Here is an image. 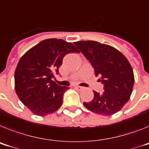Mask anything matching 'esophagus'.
<instances>
[{
    "mask_svg": "<svg viewBox=\"0 0 149 149\" xmlns=\"http://www.w3.org/2000/svg\"><path fill=\"white\" fill-rule=\"evenodd\" d=\"M75 89L77 90H78V91H81V90H82L84 89V87H80V86H76L75 87Z\"/></svg>",
    "mask_w": 149,
    "mask_h": 149,
    "instance_id": "obj_1",
    "label": "esophagus"
}]
</instances>
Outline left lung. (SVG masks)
I'll use <instances>...</instances> for the list:
<instances>
[{
  "instance_id": "8db88e82",
  "label": "left lung",
  "mask_w": 149,
  "mask_h": 149,
  "mask_svg": "<svg viewBox=\"0 0 149 149\" xmlns=\"http://www.w3.org/2000/svg\"><path fill=\"white\" fill-rule=\"evenodd\" d=\"M90 62L96 77L104 85V92L94 91V97L84 102L96 114L109 116L119 111L131 96L134 75L127 59L111 46L93 40L74 43Z\"/></svg>"
}]
</instances>
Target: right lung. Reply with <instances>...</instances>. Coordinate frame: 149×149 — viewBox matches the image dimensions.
I'll list each match as a JSON object with an SVG mask.
<instances>
[{"label": "right lung", "mask_w": 149, "mask_h": 149, "mask_svg": "<svg viewBox=\"0 0 149 149\" xmlns=\"http://www.w3.org/2000/svg\"><path fill=\"white\" fill-rule=\"evenodd\" d=\"M77 52L72 43L50 38L38 43L21 57L15 71V90L34 114L45 116L62 105L63 95L69 87L59 86L53 78L59 74L65 56Z\"/></svg>", "instance_id": "obj_1"}]
</instances>
